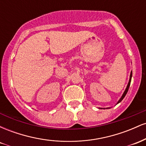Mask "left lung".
<instances>
[{
  "instance_id": "obj_1",
  "label": "left lung",
  "mask_w": 146,
  "mask_h": 146,
  "mask_svg": "<svg viewBox=\"0 0 146 146\" xmlns=\"http://www.w3.org/2000/svg\"><path fill=\"white\" fill-rule=\"evenodd\" d=\"M132 75V71H131V73H130V80H129V82H128V86H127L126 88H125V91H124V93H123V95H122V96H121V98H120V100H119V102H117V104H119L120 102L122 101V100H123V99L124 98V97L125 96V95H126V93H128V89H129V87H130V82H131Z\"/></svg>"
}]
</instances>
